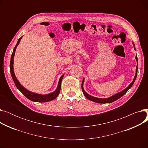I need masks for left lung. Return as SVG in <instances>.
<instances>
[{
  "label": "left lung",
  "mask_w": 148,
  "mask_h": 148,
  "mask_svg": "<svg viewBox=\"0 0 148 148\" xmlns=\"http://www.w3.org/2000/svg\"><path fill=\"white\" fill-rule=\"evenodd\" d=\"M134 49H135V47H134ZM136 60H137V65L136 66V75L134 76V80L133 81V82H132L129 86L125 89H124L123 91L118 93V94H116V95L110 97V98H95V97H92L90 95H89V94H88L87 93L85 92L83 89V83L84 82V79L83 80V82H82V91L83 92V94L84 95V96L86 97V98H88V99L92 101H94V102H95V103H113L114 102V101L118 99L119 98H120L121 97H122L124 94H125L127 92L128 90V89L130 88H131L132 87V86H133V84H134L135 80H136V77H137V70H138V59H137V55L136 56Z\"/></svg>",
  "instance_id": "obj_1"
}]
</instances>
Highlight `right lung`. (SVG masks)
Returning a JSON list of instances; mask_svg holds the SVG:
<instances>
[{
    "label": "right lung",
    "instance_id": "right-lung-1",
    "mask_svg": "<svg viewBox=\"0 0 148 148\" xmlns=\"http://www.w3.org/2000/svg\"><path fill=\"white\" fill-rule=\"evenodd\" d=\"M22 36L21 38H19V40L17 43V44L15 45V47L14 49L12 54L11 55V62H10V71H11V76L12 78L14 80V82L15 84V86L17 88V89L22 93V94L24 95L26 98H27L29 99L32 101H35V102H40V103H44V102H48L50 101L53 100L55 99L58 95L59 94V92L60 90V87H61V82L62 80V79L64 77V75H62L60 78L59 79V82L58 83V88L56 89V90L51 93V94H47V95H40V94H35V93L31 92L29 90H27V89H26L25 88H23L21 84L18 82V80L17 79L16 77H15V74H14V68H13V63H14V56L15 54V49H16L17 45H18V44L20 43V41L21 40Z\"/></svg>",
    "mask_w": 148,
    "mask_h": 148
}]
</instances>
